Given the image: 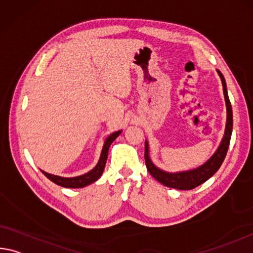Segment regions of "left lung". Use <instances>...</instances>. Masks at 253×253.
Here are the masks:
<instances>
[{
  "instance_id": "8db88e82",
  "label": "left lung",
  "mask_w": 253,
  "mask_h": 253,
  "mask_svg": "<svg viewBox=\"0 0 253 253\" xmlns=\"http://www.w3.org/2000/svg\"><path fill=\"white\" fill-rule=\"evenodd\" d=\"M218 74L220 76L223 84V91L224 97H225L226 101V108H227V123H226V129L225 135H224L223 141L220 143L218 150L216 153L208 160V161L204 164V166L197 168V169L186 171V172H179V173H168L156 168L153 163L151 162L150 156H148V145L147 142H145V153H144V158H145V163L148 172L153 178L158 180L159 182L170 188H174V189L179 190H190L194 188L198 187L199 184L205 182L206 180L210 179L211 175L215 174V172L219 169L222 163L225 159L228 145H230L231 135H232V128H233V115H232V107L230 99H228L227 91H226V84L225 79H224L223 74L217 70Z\"/></svg>"
}]
</instances>
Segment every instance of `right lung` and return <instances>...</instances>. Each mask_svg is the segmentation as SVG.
<instances>
[{
  "label": "right lung",
  "instance_id": "1",
  "mask_svg": "<svg viewBox=\"0 0 253 253\" xmlns=\"http://www.w3.org/2000/svg\"><path fill=\"white\" fill-rule=\"evenodd\" d=\"M120 133H122L120 130L115 131V133H112L109 137L107 138V141L105 142V145H103V147H102L101 156H100L98 164L95 166L94 169H92L90 172H87V173L80 175V177H74V178L58 177V175L49 174V173H47V172H43V171H42V173L45 174L48 179L51 180L54 183L58 184V186L65 187V188H82V187L87 186V184H90L92 182L97 181V180L101 177L103 170H105V166H106L107 158H108V151H109L111 143L118 137V135Z\"/></svg>",
  "mask_w": 253,
  "mask_h": 253
}]
</instances>
